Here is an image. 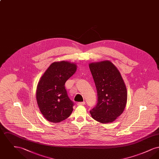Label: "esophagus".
Masks as SVG:
<instances>
[{"label": "esophagus", "mask_w": 159, "mask_h": 159, "mask_svg": "<svg viewBox=\"0 0 159 159\" xmlns=\"http://www.w3.org/2000/svg\"><path fill=\"white\" fill-rule=\"evenodd\" d=\"M83 105H85V102H77V106H83Z\"/></svg>", "instance_id": "obj_1"}]
</instances>
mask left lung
<instances>
[{"label":"left lung","instance_id":"left-lung-1","mask_svg":"<svg viewBox=\"0 0 159 159\" xmlns=\"http://www.w3.org/2000/svg\"><path fill=\"white\" fill-rule=\"evenodd\" d=\"M89 66L98 95L91 116L101 123L113 122L123 112L127 102V89L120 73L110 61L92 62Z\"/></svg>","mask_w":159,"mask_h":159}]
</instances>
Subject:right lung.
Returning <instances> with one entry per match:
<instances>
[{
    "instance_id": "add662e5",
    "label": "right lung",
    "mask_w": 159,
    "mask_h": 159,
    "mask_svg": "<svg viewBox=\"0 0 159 159\" xmlns=\"http://www.w3.org/2000/svg\"><path fill=\"white\" fill-rule=\"evenodd\" d=\"M76 70L74 63L54 62L41 77L37 86L36 99L40 111L47 120L59 123L72 113L74 102L69 98L64 85Z\"/></svg>"
}]
</instances>
